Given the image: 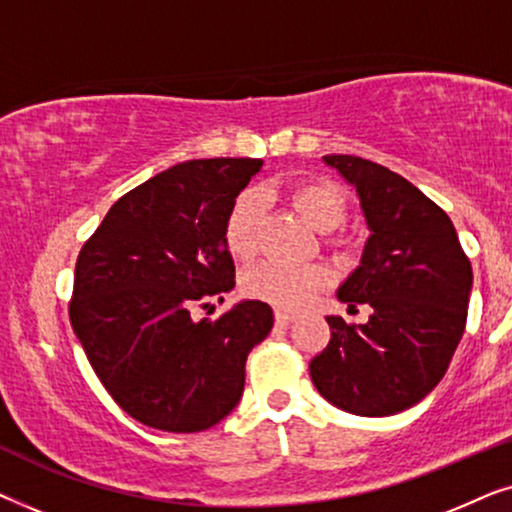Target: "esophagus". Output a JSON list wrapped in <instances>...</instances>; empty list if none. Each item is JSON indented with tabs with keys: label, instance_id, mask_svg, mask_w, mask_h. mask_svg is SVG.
I'll list each match as a JSON object with an SVG mask.
<instances>
[{
	"label": "esophagus",
	"instance_id": "obj_1",
	"mask_svg": "<svg viewBox=\"0 0 512 512\" xmlns=\"http://www.w3.org/2000/svg\"><path fill=\"white\" fill-rule=\"evenodd\" d=\"M275 321L279 326H291L293 321H296V314L293 312H284V310H277L275 312Z\"/></svg>",
	"mask_w": 512,
	"mask_h": 512
}]
</instances>
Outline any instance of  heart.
<instances>
[{
    "mask_svg": "<svg viewBox=\"0 0 512 512\" xmlns=\"http://www.w3.org/2000/svg\"><path fill=\"white\" fill-rule=\"evenodd\" d=\"M286 198L303 214L312 228L328 233L347 219V198L338 184L328 179H303L289 186ZM263 221V198L256 188L244 191L228 207L223 219V240L230 254L240 261L254 258L258 230ZM328 284V272L317 265L289 268V265L265 263L244 277L242 289L247 296L263 300L284 310H300L310 305L314 296Z\"/></svg>",
    "mask_w": 512,
    "mask_h": 512,
    "instance_id": "b5f03b06",
    "label": "heart"
}]
</instances>
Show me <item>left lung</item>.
<instances>
[{"label":"left lung","instance_id":"obj_1","mask_svg":"<svg viewBox=\"0 0 512 512\" xmlns=\"http://www.w3.org/2000/svg\"><path fill=\"white\" fill-rule=\"evenodd\" d=\"M356 186L370 235L361 265L340 286L366 324L326 317L331 342L310 361L314 387L361 417L396 415L443 380L466 328L471 261L450 216L401 174L359 156H324Z\"/></svg>","mask_w":512,"mask_h":512}]
</instances>
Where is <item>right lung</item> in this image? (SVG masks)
Listing matches in <instances>:
<instances>
[{
    "label": "right lung",
    "mask_w": 512,
    "mask_h": 512,
    "mask_svg": "<svg viewBox=\"0 0 512 512\" xmlns=\"http://www.w3.org/2000/svg\"><path fill=\"white\" fill-rule=\"evenodd\" d=\"M261 167L258 158L174 165L118 198L76 258V338L109 396L151 429L219 424L240 403L249 352L270 333L261 300L191 319L235 286L223 219Z\"/></svg>",
    "instance_id": "obj_1"
}]
</instances>
